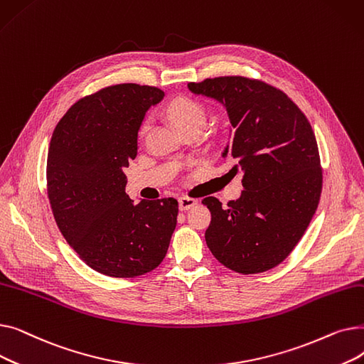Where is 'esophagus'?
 I'll return each instance as SVG.
<instances>
[{
  "instance_id": "obj_1",
  "label": "esophagus",
  "mask_w": 364,
  "mask_h": 364,
  "mask_svg": "<svg viewBox=\"0 0 364 364\" xmlns=\"http://www.w3.org/2000/svg\"><path fill=\"white\" fill-rule=\"evenodd\" d=\"M198 205L196 199L192 198H180L178 199V206H180V211H188L190 208H193Z\"/></svg>"
}]
</instances>
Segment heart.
Returning a JSON list of instances; mask_svg holds the SVG:
<instances>
[{"label":"heart","instance_id":"1","mask_svg":"<svg viewBox=\"0 0 364 364\" xmlns=\"http://www.w3.org/2000/svg\"><path fill=\"white\" fill-rule=\"evenodd\" d=\"M168 117L172 119L180 129L188 128V127H202L206 122V110L205 107L192 99L187 97H178L172 100L166 106ZM146 128V124L143 125Z\"/></svg>","mask_w":364,"mask_h":364}]
</instances>
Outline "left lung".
<instances>
[{
	"instance_id": "left-lung-1",
	"label": "left lung",
	"mask_w": 364,
	"mask_h": 364,
	"mask_svg": "<svg viewBox=\"0 0 364 364\" xmlns=\"http://www.w3.org/2000/svg\"><path fill=\"white\" fill-rule=\"evenodd\" d=\"M223 105L230 139L221 156L242 174V195L227 206L209 196L205 240L227 269L255 274L288 257L316 213L321 193L317 141L309 119L283 91L243 76L187 84Z\"/></svg>"
}]
</instances>
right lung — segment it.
Instances as JSON below:
<instances>
[{"label": "right lung", "mask_w": 364, "mask_h": 364, "mask_svg": "<svg viewBox=\"0 0 364 364\" xmlns=\"http://www.w3.org/2000/svg\"><path fill=\"white\" fill-rule=\"evenodd\" d=\"M164 95L137 84L103 88L76 102L51 136L47 187L54 220L80 258L110 277L158 267L177 225L174 198L134 205L125 193L124 169L137 156L146 112Z\"/></svg>", "instance_id": "1"}]
</instances>
